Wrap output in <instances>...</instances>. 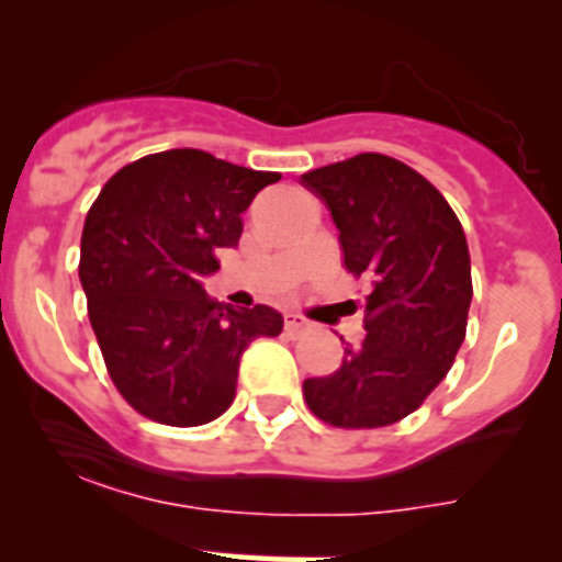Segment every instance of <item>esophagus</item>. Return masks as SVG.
<instances>
[{
	"label": "esophagus",
	"mask_w": 562,
	"mask_h": 562,
	"mask_svg": "<svg viewBox=\"0 0 562 562\" xmlns=\"http://www.w3.org/2000/svg\"><path fill=\"white\" fill-rule=\"evenodd\" d=\"M284 328L290 330V334H303V330L308 328V323L301 317V314L290 312V314H284Z\"/></svg>",
	"instance_id": "esophagus-1"
}]
</instances>
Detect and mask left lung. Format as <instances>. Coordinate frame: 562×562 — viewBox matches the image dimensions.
<instances>
[{
    "instance_id": "1",
    "label": "left lung",
    "mask_w": 562,
    "mask_h": 562,
    "mask_svg": "<svg viewBox=\"0 0 562 562\" xmlns=\"http://www.w3.org/2000/svg\"><path fill=\"white\" fill-rule=\"evenodd\" d=\"M301 181L328 206L347 270L370 284L367 336L345 347L334 375L306 378L303 397L334 427L394 425L445 381L463 345L467 234L425 176L383 154H358Z\"/></svg>"
}]
</instances>
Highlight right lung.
<instances>
[{"label":"right lung","mask_w":562,"mask_h":562,"mask_svg":"<svg viewBox=\"0 0 562 562\" xmlns=\"http://www.w3.org/2000/svg\"><path fill=\"white\" fill-rule=\"evenodd\" d=\"M278 179L170 148L117 170L90 206L79 281L106 372L137 414L173 427L217 419L245 347L284 328L276 308L237 312L204 290L217 250L237 248L243 212Z\"/></svg>","instance_id":"obj_1"}]
</instances>
